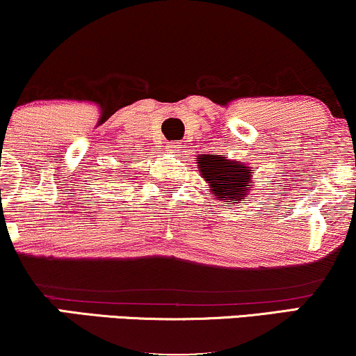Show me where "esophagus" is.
<instances>
[{"label": "esophagus", "mask_w": 356, "mask_h": 356, "mask_svg": "<svg viewBox=\"0 0 356 356\" xmlns=\"http://www.w3.org/2000/svg\"><path fill=\"white\" fill-rule=\"evenodd\" d=\"M165 151H169V152L181 151V144H179V143H169L165 145Z\"/></svg>", "instance_id": "obj_1"}]
</instances>
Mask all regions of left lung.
<instances>
[{
	"label": "left lung",
	"mask_w": 356,
	"mask_h": 356,
	"mask_svg": "<svg viewBox=\"0 0 356 356\" xmlns=\"http://www.w3.org/2000/svg\"><path fill=\"white\" fill-rule=\"evenodd\" d=\"M199 172L211 186L213 199L222 202L242 200L252 187L250 167L241 161H229L217 154L197 156Z\"/></svg>",
	"instance_id": "left-lung-1"
}]
</instances>
